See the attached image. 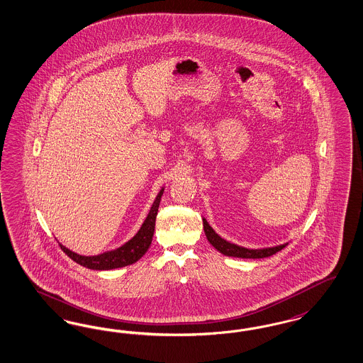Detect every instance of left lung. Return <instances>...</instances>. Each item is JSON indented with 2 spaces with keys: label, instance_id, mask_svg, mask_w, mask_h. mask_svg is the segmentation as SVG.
<instances>
[{
  "label": "left lung",
  "instance_id": "obj_1",
  "mask_svg": "<svg viewBox=\"0 0 363 363\" xmlns=\"http://www.w3.org/2000/svg\"><path fill=\"white\" fill-rule=\"evenodd\" d=\"M203 233L208 239V242L221 252L223 255L233 257V258H245V259H259L267 258L278 251H281L284 247L288 246V243L278 245V246L264 247V248H247V247L238 246L225 239H223L216 231L209 225L206 218H203Z\"/></svg>",
  "mask_w": 363,
  "mask_h": 363
}]
</instances>
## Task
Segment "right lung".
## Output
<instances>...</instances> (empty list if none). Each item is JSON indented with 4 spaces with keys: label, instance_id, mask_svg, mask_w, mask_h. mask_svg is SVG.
Instances as JSON below:
<instances>
[{
    "label": "right lung",
    "instance_id": "1",
    "mask_svg": "<svg viewBox=\"0 0 363 363\" xmlns=\"http://www.w3.org/2000/svg\"><path fill=\"white\" fill-rule=\"evenodd\" d=\"M163 191H164V188L160 189L140 230L127 243H124L123 246L118 247L116 250L105 251L99 255L86 257V255L74 252L70 248L63 246L62 243H59V246L74 262H77L78 264H81L84 267L91 269V270H112V269L124 267V266H128V264L139 261L147 252L148 247L151 246L152 236L155 231V220L158 215V208H160V199H162Z\"/></svg>",
    "mask_w": 363,
    "mask_h": 363
}]
</instances>
